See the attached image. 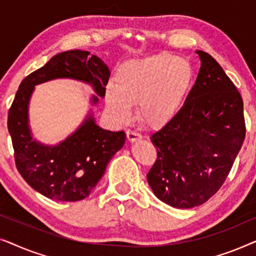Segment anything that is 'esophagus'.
Here are the masks:
<instances>
[{
    "instance_id": "1",
    "label": "esophagus",
    "mask_w": 256,
    "mask_h": 256,
    "mask_svg": "<svg viewBox=\"0 0 256 256\" xmlns=\"http://www.w3.org/2000/svg\"><path fill=\"white\" fill-rule=\"evenodd\" d=\"M141 138H142V136L140 135L138 132H132V130L127 132V138H128L129 142H134V141H136V140H140Z\"/></svg>"
}]
</instances>
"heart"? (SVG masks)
Instances as JSON below:
<instances>
[{
  "label": "heart",
  "mask_w": 256,
  "mask_h": 256,
  "mask_svg": "<svg viewBox=\"0 0 256 256\" xmlns=\"http://www.w3.org/2000/svg\"><path fill=\"white\" fill-rule=\"evenodd\" d=\"M194 82V68L186 59L158 54L124 62L116 84L106 87V104L118 124L134 118V104L146 124L158 126L180 113Z\"/></svg>",
  "instance_id": "obj_1"
}]
</instances>
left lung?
I'll list each match as a JSON object with an SVG mask.
<instances>
[{
  "label": "left lung",
  "mask_w": 256,
  "mask_h": 256,
  "mask_svg": "<svg viewBox=\"0 0 256 256\" xmlns=\"http://www.w3.org/2000/svg\"><path fill=\"white\" fill-rule=\"evenodd\" d=\"M197 54L202 66L180 112L150 138L157 158L146 180L157 198L177 208L218 192L246 135L236 87L212 56Z\"/></svg>",
  "instance_id": "left-lung-1"
}]
</instances>
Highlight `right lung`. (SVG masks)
<instances>
[{"instance_id": "right-lung-1", "label": "right lung", "mask_w": 256, "mask_h": 256, "mask_svg": "<svg viewBox=\"0 0 256 256\" xmlns=\"http://www.w3.org/2000/svg\"><path fill=\"white\" fill-rule=\"evenodd\" d=\"M110 68L88 51L71 50L56 54L43 68L20 82L8 114V130L15 152L16 168L24 180L45 197L60 202H78L88 197L104 176L110 160L126 142L124 132L104 130L92 114L57 146H45L32 138L29 127L30 96L34 86L58 78L90 84L104 98ZM92 96V104L99 101Z\"/></svg>"}]
</instances>
